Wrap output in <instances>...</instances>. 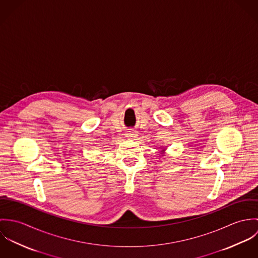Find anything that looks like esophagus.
Here are the masks:
<instances>
[{
    "label": "esophagus",
    "instance_id": "obj_1",
    "mask_svg": "<svg viewBox=\"0 0 258 258\" xmlns=\"http://www.w3.org/2000/svg\"><path fill=\"white\" fill-rule=\"evenodd\" d=\"M126 135H127V137H128L129 139H133V138H135V137L137 136L136 132H134V131H129Z\"/></svg>",
    "mask_w": 258,
    "mask_h": 258
}]
</instances>
